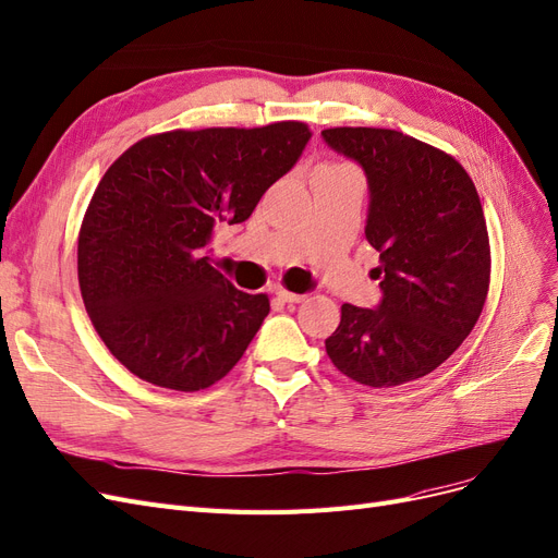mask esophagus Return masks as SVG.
Here are the masks:
<instances>
[{"label":"esophagus","instance_id":"obj_1","mask_svg":"<svg viewBox=\"0 0 558 558\" xmlns=\"http://www.w3.org/2000/svg\"><path fill=\"white\" fill-rule=\"evenodd\" d=\"M277 298H279L281 302H288V304H298V302H302L306 295L291 293V291H283V288H279V291H277Z\"/></svg>","mask_w":558,"mask_h":558}]
</instances>
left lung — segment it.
I'll use <instances>...</instances> for the list:
<instances>
[{
    "label": "left lung",
    "instance_id": "8db88e82",
    "mask_svg": "<svg viewBox=\"0 0 558 558\" xmlns=\"http://www.w3.org/2000/svg\"><path fill=\"white\" fill-rule=\"evenodd\" d=\"M320 136L367 175L364 235L383 291L376 310L341 306L325 351L369 388L427 376L471 335L487 300L489 238L475 184L446 151L401 131L337 126Z\"/></svg>",
    "mask_w": 558,
    "mask_h": 558
}]
</instances>
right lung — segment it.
Listing matches in <instances>:
<instances>
[{"mask_svg": "<svg viewBox=\"0 0 558 558\" xmlns=\"http://www.w3.org/2000/svg\"><path fill=\"white\" fill-rule=\"evenodd\" d=\"M312 131H166L131 145L96 186L78 235V281L92 325L151 386H215L252 343L270 300L238 291L203 248L217 223H242L291 170Z\"/></svg>", "mask_w": 558, "mask_h": 558, "instance_id": "add662e5", "label": "right lung"}]
</instances>
